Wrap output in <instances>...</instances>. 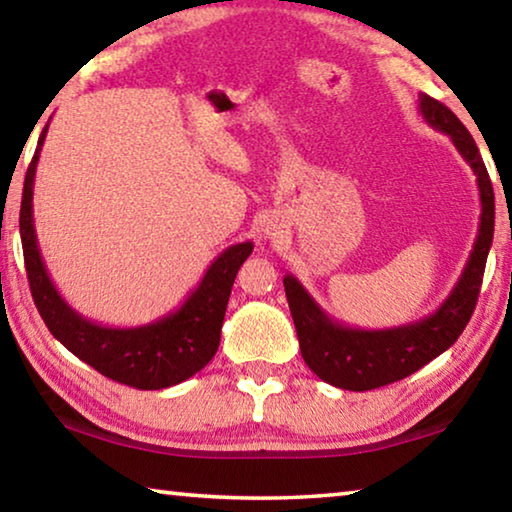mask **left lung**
<instances>
[{"label":"left lung","mask_w":512,"mask_h":512,"mask_svg":"<svg viewBox=\"0 0 512 512\" xmlns=\"http://www.w3.org/2000/svg\"><path fill=\"white\" fill-rule=\"evenodd\" d=\"M420 115L436 131L449 135L456 151L470 164L481 198L479 235L458 277L456 287L433 314L391 329H359L329 318L291 273L284 275L289 309L296 325L300 352L316 377L343 391H372L393 384L427 366L452 348L474 314L485 259L495 235V192L474 137L452 110L420 94Z\"/></svg>","instance_id":"obj_1"}]
</instances>
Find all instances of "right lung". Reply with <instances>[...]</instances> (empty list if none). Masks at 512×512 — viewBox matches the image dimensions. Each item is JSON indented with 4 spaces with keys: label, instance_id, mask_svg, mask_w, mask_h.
Wrapping results in <instances>:
<instances>
[{
    "label": "right lung",
    "instance_id": "1",
    "mask_svg": "<svg viewBox=\"0 0 512 512\" xmlns=\"http://www.w3.org/2000/svg\"><path fill=\"white\" fill-rule=\"evenodd\" d=\"M47 128L24 178L20 237L31 296L42 320L65 348L119 384L160 391L196 375L219 350L221 325L239 266L253 253V241L225 248L180 309L140 327H106L74 311L56 291L42 262L33 225V183Z\"/></svg>",
    "mask_w": 512,
    "mask_h": 512
}]
</instances>
